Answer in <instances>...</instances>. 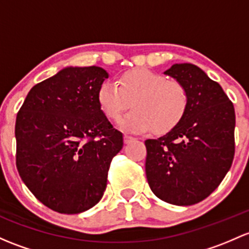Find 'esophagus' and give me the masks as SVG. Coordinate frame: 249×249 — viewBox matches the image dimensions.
<instances>
[{
    "label": "esophagus",
    "mask_w": 249,
    "mask_h": 249,
    "mask_svg": "<svg viewBox=\"0 0 249 249\" xmlns=\"http://www.w3.org/2000/svg\"><path fill=\"white\" fill-rule=\"evenodd\" d=\"M132 141H135V137H132V136H130V135H124V142L125 143H130V142H132Z\"/></svg>",
    "instance_id": "esophagus-1"
}]
</instances>
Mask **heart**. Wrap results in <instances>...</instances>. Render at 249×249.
<instances>
[{"label": "heart", "mask_w": 249, "mask_h": 249, "mask_svg": "<svg viewBox=\"0 0 249 249\" xmlns=\"http://www.w3.org/2000/svg\"><path fill=\"white\" fill-rule=\"evenodd\" d=\"M98 101L105 116L118 122L129 108L133 109L120 122V126L135 132L151 129L154 133L172 131L184 119L188 108L186 88L177 80L144 68L120 75L116 83L104 82Z\"/></svg>", "instance_id": "heart-1"}]
</instances>
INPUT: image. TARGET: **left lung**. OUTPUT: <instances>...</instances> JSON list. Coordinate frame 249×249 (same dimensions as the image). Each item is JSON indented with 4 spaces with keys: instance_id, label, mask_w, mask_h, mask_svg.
Masks as SVG:
<instances>
[{
    "instance_id": "obj_1",
    "label": "left lung",
    "mask_w": 249,
    "mask_h": 249,
    "mask_svg": "<svg viewBox=\"0 0 249 249\" xmlns=\"http://www.w3.org/2000/svg\"><path fill=\"white\" fill-rule=\"evenodd\" d=\"M164 74L186 88L188 108L175 129L144 142L146 179L161 200L193 205L208 198L231 167L234 105L197 65L174 64Z\"/></svg>"
}]
</instances>
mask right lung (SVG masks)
I'll return each mask as SVG.
<instances>
[{
	"label": "right lung",
	"instance_id": "add662e5",
	"mask_svg": "<svg viewBox=\"0 0 249 249\" xmlns=\"http://www.w3.org/2000/svg\"><path fill=\"white\" fill-rule=\"evenodd\" d=\"M107 77L99 67L65 68L36 85L18 112V172L36 199L57 213L96 205L123 148V133L98 101Z\"/></svg>",
	"mask_w": 249,
	"mask_h": 249
}]
</instances>
